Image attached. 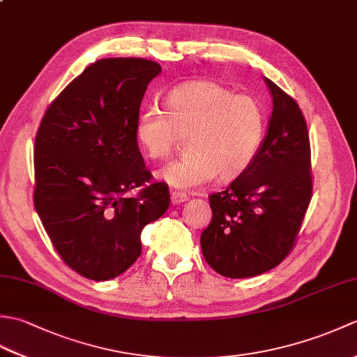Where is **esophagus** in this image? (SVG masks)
Here are the masks:
<instances>
[{
	"label": "esophagus",
	"mask_w": 357,
	"mask_h": 357,
	"mask_svg": "<svg viewBox=\"0 0 357 357\" xmlns=\"http://www.w3.org/2000/svg\"><path fill=\"white\" fill-rule=\"evenodd\" d=\"M170 199H172V204H173V206H178V204H183V202H185V201L188 199V196H187L185 193H181V192L173 190V192L170 193Z\"/></svg>",
	"instance_id": "1"
}]
</instances>
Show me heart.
<instances>
[{
	"instance_id": "b5f03b06",
	"label": "heart",
	"mask_w": 357,
	"mask_h": 357,
	"mask_svg": "<svg viewBox=\"0 0 357 357\" xmlns=\"http://www.w3.org/2000/svg\"><path fill=\"white\" fill-rule=\"evenodd\" d=\"M264 133L262 105L215 81L179 86L167 96V110L149 105L136 123L138 141L155 161L169 158L179 136L188 135V156L158 172L159 179L183 192L215 176L224 183L239 178L259 153Z\"/></svg>"
}]
</instances>
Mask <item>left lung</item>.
Segmentation results:
<instances>
[{
  "mask_svg": "<svg viewBox=\"0 0 357 357\" xmlns=\"http://www.w3.org/2000/svg\"><path fill=\"white\" fill-rule=\"evenodd\" d=\"M273 112L253 164L222 192L201 234L204 259L219 275L252 278L275 268L293 250L312 201V155L298 102L265 78Z\"/></svg>",
  "mask_w": 357,
  "mask_h": 357,
  "instance_id": "1",
  "label": "left lung"
}]
</instances>
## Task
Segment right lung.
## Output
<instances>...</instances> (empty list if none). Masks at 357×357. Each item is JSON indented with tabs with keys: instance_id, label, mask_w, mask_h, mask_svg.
<instances>
[{
	"instance_id": "1",
	"label": "right lung",
	"mask_w": 357,
	"mask_h": 357,
	"mask_svg": "<svg viewBox=\"0 0 357 357\" xmlns=\"http://www.w3.org/2000/svg\"><path fill=\"white\" fill-rule=\"evenodd\" d=\"M159 73L149 59H100L56 96L36 132L35 210L61 259L87 279L123 275L141 255L144 227L170 206L136 139L142 96Z\"/></svg>"
}]
</instances>
